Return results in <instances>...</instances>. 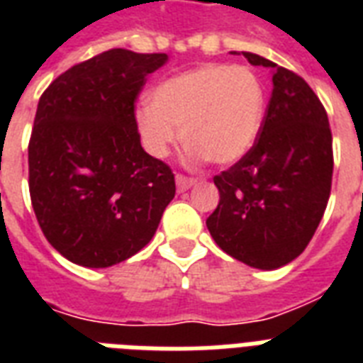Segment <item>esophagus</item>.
I'll list each match as a JSON object with an SVG mask.
<instances>
[{
    "label": "esophagus",
    "instance_id": "obj_1",
    "mask_svg": "<svg viewBox=\"0 0 363 363\" xmlns=\"http://www.w3.org/2000/svg\"><path fill=\"white\" fill-rule=\"evenodd\" d=\"M175 181H177V190H179V192H186L188 188H192L194 184H196V179L186 175H177Z\"/></svg>",
    "mask_w": 363,
    "mask_h": 363
}]
</instances>
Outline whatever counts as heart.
<instances>
[{"label":"heart","mask_w":363,"mask_h":363,"mask_svg":"<svg viewBox=\"0 0 363 363\" xmlns=\"http://www.w3.org/2000/svg\"><path fill=\"white\" fill-rule=\"evenodd\" d=\"M264 109V86L250 67L207 64L158 84L135 121L154 158L169 154L181 130L190 158L230 165L252 148Z\"/></svg>","instance_id":"heart-1"}]
</instances>
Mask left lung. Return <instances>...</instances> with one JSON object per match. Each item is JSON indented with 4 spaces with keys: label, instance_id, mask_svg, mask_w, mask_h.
<instances>
[{
    "label": "left lung",
    "instance_id": "1",
    "mask_svg": "<svg viewBox=\"0 0 363 363\" xmlns=\"http://www.w3.org/2000/svg\"><path fill=\"white\" fill-rule=\"evenodd\" d=\"M242 56L273 71V92L252 148L213 179L220 201L207 228L232 258L277 269L303 252L324 216L332 130L324 105L301 77L258 54Z\"/></svg>",
    "mask_w": 363,
    "mask_h": 363
}]
</instances>
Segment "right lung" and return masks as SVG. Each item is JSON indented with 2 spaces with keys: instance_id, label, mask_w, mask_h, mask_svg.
Here are the masks:
<instances>
[{
  "instance_id": "1",
  "label": "right lung",
  "mask_w": 363,
  "mask_h": 363,
  "mask_svg": "<svg viewBox=\"0 0 363 363\" xmlns=\"http://www.w3.org/2000/svg\"><path fill=\"white\" fill-rule=\"evenodd\" d=\"M167 54L111 48L54 79L28 145L30 198L47 241L84 267H111L156 233L175 175L141 147L135 101Z\"/></svg>"
}]
</instances>
